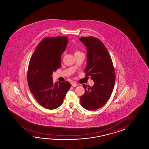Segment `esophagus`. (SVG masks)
<instances>
[{"instance_id":"esophagus-1","label":"esophagus","mask_w":149,"mask_h":149,"mask_svg":"<svg viewBox=\"0 0 149 149\" xmlns=\"http://www.w3.org/2000/svg\"><path fill=\"white\" fill-rule=\"evenodd\" d=\"M77 85H77V84L76 83V82H72V86L73 87H76V86H77Z\"/></svg>"}]
</instances>
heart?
<instances>
[{"label":"heart","instance_id":"1","mask_svg":"<svg viewBox=\"0 0 149 149\" xmlns=\"http://www.w3.org/2000/svg\"><path fill=\"white\" fill-rule=\"evenodd\" d=\"M79 52H79V51H76V52H75V53H79ZM75 53H74V54H75Z\"/></svg>","mask_w":149,"mask_h":149}]
</instances>
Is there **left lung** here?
I'll list each match as a JSON object with an SVG mask.
<instances>
[{
	"label": "left lung",
	"mask_w": 149,
	"mask_h": 149,
	"mask_svg": "<svg viewBox=\"0 0 149 149\" xmlns=\"http://www.w3.org/2000/svg\"><path fill=\"white\" fill-rule=\"evenodd\" d=\"M87 48L86 76H91L94 85L85 84V94L80 97V103L88 110H96L107 102L114 87L116 75L113 63L104 45L93 37L79 38Z\"/></svg>",
	"instance_id": "obj_1"
}]
</instances>
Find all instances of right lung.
Here are the masks:
<instances>
[{"label":"right lung","instance_id":"add662e5","mask_svg":"<svg viewBox=\"0 0 149 149\" xmlns=\"http://www.w3.org/2000/svg\"><path fill=\"white\" fill-rule=\"evenodd\" d=\"M67 37H48L35 49L29 64V87L38 103L49 110L62 104L71 87L68 81L54 83L52 74L61 67V55L67 48Z\"/></svg>","mask_w":149,"mask_h":149}]
</instances>
